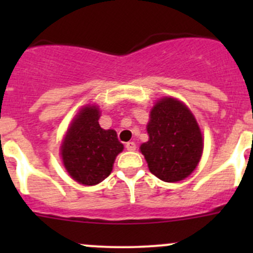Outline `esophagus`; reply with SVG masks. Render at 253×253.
<instances>
[{
	"instance_id": "esophagus-1",
	"label": "esophagus",
	"mask_w": 253,
	"mask_h": 253,
	"mask_svg": "<svg viewBox=\"0 0 253 253\" xmlns=\"http://www.w3.org/2000/svg\"><path fill=\"white\" fill-rule=\"evenodd\" d=\"M136 148H137V145L134 142H127L126 143V149L129 150V152H133V150H136Z\"/></svg>"
}]
</instances>
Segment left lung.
<instances>
[{"label": "left lung", "instance_id": "1", "mask_svg": "<svg viewBox=\"0 0 253 253\" xmlns=\"http://www.w3.org/2000/svg\"><path fill=\"white\" fill-rule=\"evenodd\" d=\"M149 141L141 152L150 172L165 182H177L193 172L203 152L200 126L190 109L175 98L153 106L147 125Z\"/></svg>", "mask_w": 253, "mask_h": 253}]
</instances>
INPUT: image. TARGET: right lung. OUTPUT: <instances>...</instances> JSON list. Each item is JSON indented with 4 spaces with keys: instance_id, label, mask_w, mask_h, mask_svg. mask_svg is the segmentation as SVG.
<instances>
[{
    "instance_id": "1",
    "label": "right lung",
    "mask_w": 253,
    "mask_h": 253,
    "mask_svg": "<svg viewBox=\"0 0 253 253\" xmlns=\"http://www.w3.org/2000/svg\"><path fill=\"white\" fill-rule=\"evenodd\" d=\"M99 117L98 106H84L73 119L61 145V157L67 172L85 186L98 185L105 180L112 171L117 154L124 149L116 131L101 128Z\"/></svg>"
}]
</instances>
